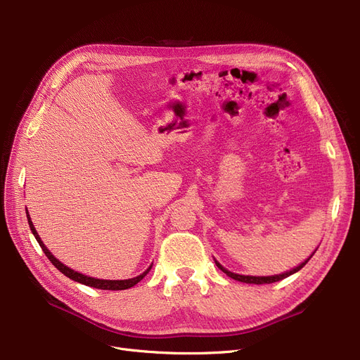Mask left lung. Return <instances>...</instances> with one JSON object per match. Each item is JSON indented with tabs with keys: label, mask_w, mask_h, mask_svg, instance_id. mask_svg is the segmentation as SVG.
Listing matches in <instances>:
<instances>
[{
	"label": "left lung",
	"mask_w": 360,
	"mask_h": 360,
	"mask_svg": "<svg viewBox=\"0 0 360 360\" xmlns=\"http://www.w3.org/2000/svg\"><path fill=\"white\" fill-rule=\"evenodd\" d=\"M314 254H315V252H314ZM314 254H312V255H314ZM312 255H311L305 262H302L300 266H297L296 269H293V270H290V271H288V273H283V274H278V276H269V277H255V276H240V274H235V273H232V271H229V270H226L224 267H221L217 261H216V266H217L223 273H226L229 277H232V278H235V280H238V281L251 283V285H264V283H274V281L283 280V278H286V277L292 276L293 273L299 271L302 267H305V264L312 258Z\"/></svg>",
	"instance_id": "left-lung-1"
}]
</instances>
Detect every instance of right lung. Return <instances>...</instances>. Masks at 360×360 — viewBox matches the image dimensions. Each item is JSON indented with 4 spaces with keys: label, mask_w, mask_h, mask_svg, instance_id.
Wrapping results in <instances>:
<instances>
[{
    "label": "right lung",
    "mask_w": 360,
    "mask_h": 360,
    "mask_svg": "<svg viewBox=\"0 0 360 360\" xmlns=\"http://www.w3.org/2000/svg\"><path fill=\"white\" fill-rule=\"evenodd\" d=\"M26 214H27V221H29V226H30V231H32L33 236L36 238L37 243L41 245V248H42V251L45 252V255L48 257V259H49V261L53 264V266H55L56 269H58L64 276H67L68 278H71V280H74V281L82 283V285H86V286L94 288V289H102V290H125V289H129V288H132V286H136L139 281H141V280L146 277V274H147V273L150 271V269H151V267H148L143 274H140V276H137V277H134V278H128V280H101V278H93V277H87V276H84V274H80V273H77V271H74V270L68 269L67 266H64L63 262H60L58 259H56V258L46 250L44 242L41 240L39 235H37V232H36V229H34V226H33V223H32V220H30V217H29L27 210H26Z\"/></svg>",
    "instance_id": "right-lung-1"
}]
</instances>
